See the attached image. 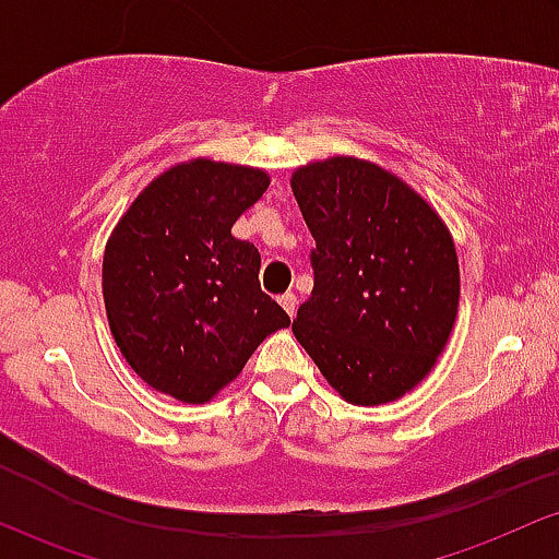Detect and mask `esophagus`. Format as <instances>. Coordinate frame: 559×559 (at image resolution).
Listing matches in <instances>:
<instances>
[{
    "instance_id": "obj_1",
    "label": "esophagus",
    "mask_w": 559,
    "mask_h": 559,
    "mask_svg": "<svg viewBox=\"0 0 559 559\" xmlns=\"http://www.w3.org/2000/svg\"><path fill=\"white\" fill-rule=\"evenodd\" d=\"M280 306L285 308L287 317H295V311H298V298H295V293L280 295Z\"/></svg>"
}]
</instances>
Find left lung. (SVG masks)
Returning <instances> with one entry per match:
<instances>
[{
	"label": "left lung",
	"instance_id": "obj_1",
	"mask_svg": "<svg viewBox=\"0 0 559 559\" xmlns=\"http://www.w3.org/2000/svg\"><path fill=\"white\" fill-rule=\"evenodd\" d=\"M290 186L317 240L293 334L347 403H392L435 369L455 324L450 229L408 182L358 156L308 162Z\"/></svg>",
	"mask_w": 559,
	"mask_h": 559
}]
</instances>
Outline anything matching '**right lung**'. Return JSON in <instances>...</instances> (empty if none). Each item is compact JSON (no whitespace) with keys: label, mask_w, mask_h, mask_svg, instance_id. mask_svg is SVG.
<instances>
[{"label":"right lung","mask_w":559,"mask_h":559,"mask_svg":"<svg viewBox=\"0 0 559 559\" xmlns=\"http://www.w3.org/2000/svg\"><path fill=\"white\" fill-rule=\"evenodd\" d=\"M269 175L206 156L164 169L111 229L109 330L130 369L180 403H209L290 317L261 293L259 248L233 235Z\"/></svg>","instance_id":"add662e5"}]
</instances>
